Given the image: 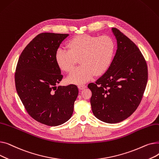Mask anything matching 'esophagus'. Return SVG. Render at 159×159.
Masks as SVG:
<instances>
[{
	"label": "esophagus",
	"instance_id": "34e87169",
	"mask_svg": "<svg viewBox=\"0 0 159 159\" xmlns=\"http://www.w3.org/2000/svg\"><path fill=\"white\" fill-rule=\"evenodd\" d=\"M78 88L79 89L82 90V89H84L85 88H86V85H79Z\"/></svg>",
	"mask_w": 159,
	"mask_h": 159
}]
</instances>
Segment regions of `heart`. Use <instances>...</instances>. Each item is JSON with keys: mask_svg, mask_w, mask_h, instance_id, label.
Returning <instances> with one entry per match:
<instances>
[{"mask_svg": "<svg viewBox=\"0 0 159 159\" xmlns=\"http://www.w3.org/2000/svg\"><path fill=\"white\" fill-rule=\"evenodd\" d=\"M68 51L61 48L55 53V61L62 71L71 72L78 60L80 66L68 77V81L81 85L95 76L105 73L111 65L115 43L110 36L80 35L66 44Z\"/></svg>", "mask_w": 159, "mask_h": 159, "instance_id": "obj_1", "label": "heart"}]
</instances>
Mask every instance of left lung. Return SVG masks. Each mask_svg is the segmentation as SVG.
<instances>
[{
    "label": "left lung",
    "instance_id": "obj_1",
    "mask_svg": "<svg viewBox=\"0 0 159 159\" xmlns=\"http://www.w3.org/2000/svg\"><path fill=\"white\" fill-rule=\"evenodd\" d=\"M117 49L107 71L88 87L92 93L91 110L102 122H120L139 106L146 87L148 66L139 48L115 28Z\"/></svg>",
    "mask_w": 159,
    "mask_h": 159
}]
</instances>
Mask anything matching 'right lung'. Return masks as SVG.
Here are the masks:
<instances>
[{"label":"right lung","instance_id":"obj_1","mask_svg":"<svg viewBox=\"0 0 159 159\" xmlns=\"http://www.w3.org/2000/svg\"><path fill=\"white\" fill-rule=\"evenodd\" d=\"M68 34L42 33L21 53L15 73V87L31 117L49 126L68 121L73 112L77 86H57L63 76L55 53Z\"/></svg>","mask_w":159,"mask_h":159}]
</instances>
